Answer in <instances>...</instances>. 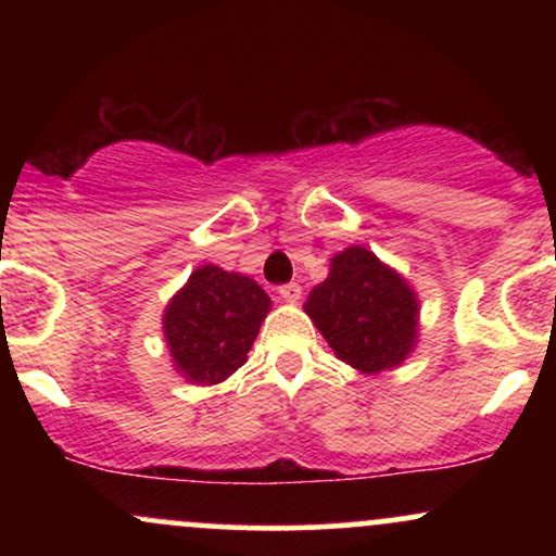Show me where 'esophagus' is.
I'll return each mask as SVG.
<instances>
[{"label": "esophagus", "instance_id": "34e87169", "mask_svg": "<svg viewBox=\"0 0 556 556\" xmlns=\"http://www.w3.org/2000/svg\"><path fill=\"white\" fill-rule=\"evenodd\" d=\"M300 295H303V290H300L298 282L279 287V298H282L285 303H300Z\"/></svg>", "mask_w": 556, "mask_h": 556}]
</instances>
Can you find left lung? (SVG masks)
Wrapping results in <instances>:
<instances>
[{
    "label": "left lung",
    "instance_id": "1",
    "mask_svg": "<svg viewBox=\"0 0 556 556\" xmlns=\"http://www.w3.org/2000/svg\"><path fill=\"white\" fill-rule=\"evenodd\" d=\"M303 311L337 358L361 374L374 376L400 366L418 344L416 290L363 245L331 256L327 279L311 290Z\"/></svg>",
    "mask_w": 556,
    "mask_h": 556
}]
</instances>
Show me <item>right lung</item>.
Here are the masks:
<instances>
[{"label": "right lung", "instance_id": "add662e5", "mask_svg": "<svg viewBox=\"0 0 556 556\" xmlns=\"http://www.w3.org/2000/svg\"><path fill=\"white\" fill-rule=\"evenodd\" d=\"M269 311L271 298L256 279L214 264L198 266L162 316L172 368L188 384H222L248 361Z\"/></svg>", "mask_w": 556, "mask_h": 556}]
</instances>
